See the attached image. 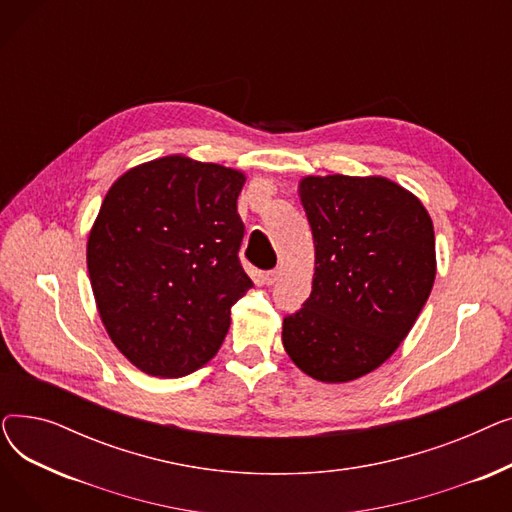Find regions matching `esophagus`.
I'll return each instance as SVG.
<instances>
[{
    "instance_id": "esophagus-1",
    "label": "esophagus",
    "mask_w": 512,
    "mask_h": 512,
    "mask_svg": "<svg viewBox=\"0 0 512 512\" xmlns=\"http://www.w3.org/2000/svg\"><path fill=\"white\" fill-rule=\"evenodd\" d=\"M278 276H280L278 270H270V272L263 274V282H265V284H274V282L278 280Z\"/></svg>"
}]
</instances>
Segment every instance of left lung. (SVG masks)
I'll return each instance as SVG.
<instances>
[{"mask_svg":"<svg viewBox=\"0 0 512 512\" xmlns=\"http://www.w3.org/2000/svg\"><path fill=\"white\" fill-rule=\"evenodd\" d=\"M299 193L315 274L309 299L284 317L282 342L311 378L351 382L417 321L436 278L434 224L415 195L380 176H309Z\"/></svg>","mask_w":512,"mask_h":512,"instance_id":"8db88e82","label":"left lung"}]
</instances>
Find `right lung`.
Returning a JSON list of instances; mask_svg holds the SVG:
<instances>
[{
	"mask_svg": "<svg viewBox=\"0 0 512 512\" xmlns=\"http://www.w3.org/2000/svg\"><path fill=\"white\" fill-rule=\"evenodd\" d=\"M245 176L182 155L120 176L89 234L103 326L141 371L180 378L222 346L232 305L253 288L238 259Z\"/></svg>",
	"mask_w": 512,
	"mask_h": 512,
	"instance_id": "1",
	"label": "right lung"
}]
</instances>
